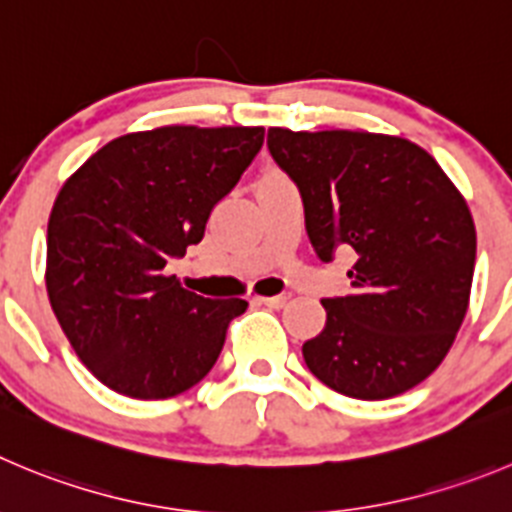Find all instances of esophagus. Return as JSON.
<instances>
[{
  "instance_id": "1",
  "label": "esophagus",
  "mask_w": 512,
  "mask_h": 512,
  "mask_svg": "<svg viewBox=\"0 0 512 512\" xmlns=\"http://www.w3.org/2000/svg\"><path fill=\"white\" fill-rule=\"evenodd\" d=\"M260 303L267 305V308H283L288 303V295H262Z\"/></svg>"
}]
</instances>
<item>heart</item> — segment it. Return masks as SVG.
I'll use <instances>...</instances> for the list:
<instances>
[{"mask_svg": "<svg viewBox=\"0 0 512 512\" xmlns=\"http://www.w3.org/2000/svg\"><path fill=\"white\" fill-rule=\"evenodd\" d=\"M270 179H275V176H270Z\"/></svg>", "mask_w": 512, "mask_h": 512, "instance_id": "b5f03b06", "label": "heart"}]
</instances>
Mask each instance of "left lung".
<instances>
[{"mask_svg": "<svg viewBox=\"0 0 512 512\" xmlns=\"http://www.w3.org/2000/svg\"><path fill=\"white\" fill-rule=\"evenodd\" d=\"M267 148L298 184L318 257L356 252L353 293L321 300L326 328L303 343L308 369L366 401L422 384L470 305L477 234L460 189L401 136L270 128Z\"/></svg>", "mask_w": 512, "mask_h": 512, "instance_id": "8db88e82", "label": "left lung"}]
</instances>
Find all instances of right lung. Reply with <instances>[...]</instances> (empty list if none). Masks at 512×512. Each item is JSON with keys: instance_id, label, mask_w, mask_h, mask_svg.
Masks as SVG:
<instances>
[{"instance_id": "obj_1", "label": "right lung", "mask_w": 512, "mask_h": 512, "mask_svg": "<svg viewBox=\"0 0 512 512\" xmlns=\"http://www.w3.org/2000/svg\"><path fill=\"white\" fill-rule=\"evenodd\" d=\"M262 138V126L126 133L62 184L47 224V298L100 384L169 399L209 374L247 300L202 298L164 267L202 242Z\"/></svg>"}]
</instances>
